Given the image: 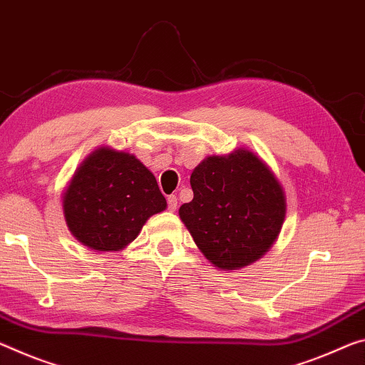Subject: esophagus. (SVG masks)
Masks as SVG:
<instances>
[{"label":"esophagus","instance_id":"obj_1","mask_svg":"<svg viewBox=\"0 0 365 365\" xmlns=\"http://www.w3.org/2000/svg\"><path fill=\"white\" fill-rule=\"evenodd\" d=\"M178 206V200L175 195H170L169 198H167V207H169V211H175Z\"/></svg>","mask_w":365,"mask_h":365}]
</instances>
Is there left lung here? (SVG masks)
<instances>
[{
	"instance_id": "obj_1",
	"label": "left lung",
	"mask_w": 365,
	"mask_h": 365,
	"mask_svg": "<svg viewBox=\"0 0 365 365\" xmlns=\"http://www.w3.org/2000/svg\"><path fill=\"white\" fill-rule=\"evenodd\" d=\"M193 200L178 210L195 244L219 269L262 258L281 232L286 196L269 167L247 149L206 158L190 177Z\"/></svg>"
}]
</instances>
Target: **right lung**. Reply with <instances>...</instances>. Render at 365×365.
I'll return each instance as SVG.
<instances>
[{
    "instance_id": "right-lung-1",
    "label": "right lung",
    "mask_w": 365,
    "mask_h": 365,
    "mask_svg": "<svg viewBox=\"0 0 365 365\" xmlns=\"http://www.w3.org/2000/svg\"><path fill=\"white\" fill-rule=\"evenodd\" d=\"M165 207L153 172L133 154L110 148L91 153L63 193L68 229L97 252H120Z\"/></svg>"
}]
</instances>
